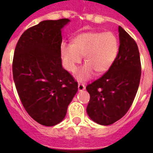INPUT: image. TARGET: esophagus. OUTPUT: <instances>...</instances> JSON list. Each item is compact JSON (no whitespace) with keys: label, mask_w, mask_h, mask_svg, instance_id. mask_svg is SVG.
<instances>
[{"label":"esophagus","mask_w":153,"mask_h":153,"mask_svg":"<svg viewBox=\"0 0 153 153\" xmlns=\"http://www.w3.org/2000/svg\"><path fill=\"white\" fill-rule=\"evenodd\" d=\"M85 89V85L84 84H78V90L79 91H82Z\"/></svg>","instance_id":"obj_1"}]
</instances>
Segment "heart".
Here are the masks:
<instances>
[{
  "label": "heart",
  "mask_w": 153,
  "mask_h": 153,
  "mask_svg": "<svg viewBox=\"0 0 153 153\" xmlns=\"http://www.w3.org/2000/svg\"><path fill=\"white\" fill-rule=\"evenodd\" d=\"M118 53V39L110 32L81 33L72 40V45L63 43L60 48L63 66L70 72H75L84 57L85 64L76 74L79 81L89 80L94 72L97 76L104 74L114 64Z\"/></svg>",
  "instance_id": "b5f03b06"
}]
</instances>
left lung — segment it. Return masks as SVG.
Here are the masks:
<instances>
[{
  "label": "left lung",
  "instance_id": "8db88e82",
  "mask_svg": "<svg viewBox=\"0 0 153 153\" xmlns=\"http://www.w3.org/2000/svg\"><path fill=\"white\" fill-rule=\"evenodd\" d=\"M119 53L114 64L104 75L89 84L90 101L86 108L90 119L102 126L120 120L132 105L141 76L138 45L119 26Z\"/></svg>",
  "mask_w": 153,
  "mask_h": 153
}]
</instances>
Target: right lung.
<instances>
[{
    "mask_svg": "<svg viewBox=\"0 0 153 153\" xmlns=\"http://www.w3.org/2000/svg\"><path fill=\"white\" fill-rule=\"evenodd\" d=\"M69 22L42 21L23 32L14 50L13 76L20 100L30 117L45 126L63 121L77 92L60 54L61 30Z\"/></svg>",
    "mask_w": 153,
    "mask_h": 153,
    "instance_id": "1",
    "label": "right lung"
}]
</instances>
